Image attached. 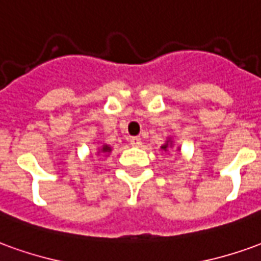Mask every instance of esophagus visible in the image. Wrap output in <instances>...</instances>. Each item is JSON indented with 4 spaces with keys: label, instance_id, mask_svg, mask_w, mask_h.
Returning a JSON list of instances; mask_svg holds the SVG:
<instances>
[{
    "label": "esophagus",
    "instance_id": "1",
    "mask_svg": "<svg viewBox=\"0 0 261 261\" xmlns=\"http://www.w3.org/2000/svg\"><path fill=\"white\" fill-rule=\"evenodd\" d=\"M130 144L133 147H141L143 141H141V138H138V137H131Z\"/></svg>",
    "mask_w": 261,
    "mask_h": 261
}]
</instances>
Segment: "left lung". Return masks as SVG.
Returning <instances> with one entry per match:
<instances>
[{
    "label": "left lung",
    "mask_w": 261,
    "mask_h": 261,
    "mask_svg": "<svg viewBox=\"0 0 261 261\" xmlns=\"http://www.w3.org/2000/svg\"><path fill=\"white\" fill-rule=\"evenodd\" d=\"M168 147H172V141H171V138H169L168 141H167V143L162 145L161 148L164 149V151H167V148H168Z\"/></svg>",
    "instance_id": "obj_1"
}]
</instances>
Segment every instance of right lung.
Listing matches in <instances>:
<instances>
[{
	"label": "right lung",
	"mask_w": 261,
	"mask_h": 261,
	"mask_svg": "<svg viewBox=\"0 0 261 261\" xmlns=\"http://www.w3.org/2000/svg\"><path fill=\"white\" fill-rule=\"evenodd\" d=\"M110 151H112V147L106 144V145H103V147L99 149V154H100V152H103V154H109Z\"/></svg>",
	"instance_id": "add662e5"
}]
</instances>
